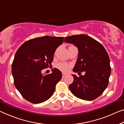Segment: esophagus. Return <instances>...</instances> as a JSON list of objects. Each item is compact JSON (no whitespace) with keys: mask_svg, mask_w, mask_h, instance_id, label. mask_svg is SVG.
I'll list each match as a JSON object with an SVG mask.
<instances>
[{"mask_svg":"<svg viewBox=\"0 0 124 124\" xmlns=\"http://www.w3.org/2000/svg\"><path fill=\"white\" fill-rule=\"evenodd\" d=\"M66 76V75L65 74H64V73L62 74V78H64Z\"/></svg>","mask_w":124,"mask_h":124,"instance_id":"34e87169","label":"esophagus"}]
</instances>
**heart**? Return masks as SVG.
Returning a JSON list of instances; mask_svg holds the SVG:
<instances>
[{"label":"heart","instance_id":"heart-1","mask_svg":"<svg viewBox=\"0 0 124 124\" xmlns=\"http://www.w3.org/2000/svg\"><path fill=\"white\" fill-rule=\"evenodd\" d=\"M70 46H73V45H71ZM57 68L59 70L63 73H67L69 71L70 68L71 67V65L70 64L66 63H59L56 65Z\"/></svg>","mask_w":124,"mask_h":124}]
</instances>
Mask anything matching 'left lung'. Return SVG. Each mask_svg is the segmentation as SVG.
Listing matches in <instances>:
<instances>
[{"label":"left lung","instance_id":"1","mask_svg":"<svg viewBox=\"0 0 124 124\" xmlns=\"http://www.w3.org/2000/svg\"><path fill=\"white\" fill-rule=\"evenodd\" d=\"M64 42L74 45L78 49L73 71L85 72L79 77L73 74L74 80L69 85L70 90L79 99L93 101L103 93L109 83L111 67L107 51L101 43L86 35L66 37Z\"/></svg>","mask_w":124,"mask_h":124}]
</instances>
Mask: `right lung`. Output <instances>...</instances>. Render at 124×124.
<instances>
[{
  "mask_svg": "<svg viewBox=\"0 0 124 124\" xmlns=\"http://www.w3.org/2000/svg\"><path fill=\"white\" fill-rule=\"evenodd\" d=\"M64 37L45 36L31 39L17 50L12 63L14 85L26 101L39 104L54 93L62 72L57 68L43 75L42 70L52 66L54 52L63 42Z\"/></svg>",
  "mask_w": 124,
  "mask_h": 124,
  "instance_id": "obj_1",
  "label": "right lung"
}]
</instances>
